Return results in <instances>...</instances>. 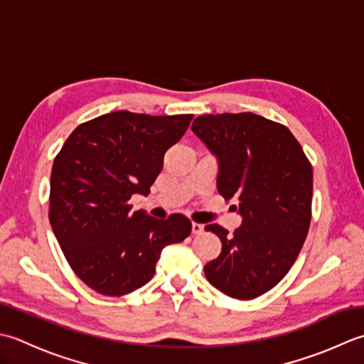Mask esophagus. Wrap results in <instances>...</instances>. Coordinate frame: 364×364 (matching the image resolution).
<instances>
[{
    "label": "esophagus",
    "instance_id": "34e87169",
    "mask_svg": "<svg viewBox=\"0 0 364 364\" xmlns=\"http://www.w3.org/2000/svg\"><path fill=\"white\" fill-rule=\"evenodd\" d=\"M204 231V226L203 225H199V223H191V232L195 234V235H198V234H201Z\"/></svg>",
    "mask_w": 364,
    "mask_h": 364
}]
</instances>
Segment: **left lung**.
<instances>
[{
  "instance_id": "1",
  "label": "left lung",
  "mask_w": 364,
  "mask_h": 364,
  "mask_svg": "<svg viewBox=\"0 0 364 364\" xmlns=\"http://www.w3.org/2000/svg\"><path fill=\"white\" fill-rule=\"evenodd\" d=\"M191 130L217 159L218 193L242 217L234 235L205 226L221 253L204 275L232 299H256L284 278L306 239L313 168L289 129L262 116L204 114Z\"/></svg>"
}]
</instances>
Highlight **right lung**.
I'll return each mask as SVG.
<instances>
[{
  "label": "right lung",
  "instance_id": "1",
  "mask_svg": "<svg viewBox=\"0 0 364 364\" xmlns=\"http://www.w3.org/2000/svg\"><path fill=\"white\" fill-rule=\"evenodd\" d=\"M191 119L114 111L78 125L55 159L50 223L72 270L95 292L136 291L152 279L161 250L190 235L187 217L132 212L130 198L149 195L163 155Z\"/></svg>",
  "mask_w": 364,
  "mask_h": 364
}]
</instances>
